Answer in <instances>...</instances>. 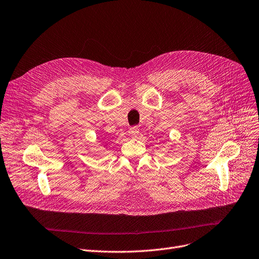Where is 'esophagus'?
Returning <instances> with one entry per match:
<instances>
[{"label": "esophagus", "instance_id": "1", "mask_svg": "<svg viewBox=\"0 0 259 259\" xmlns=\"http://www.w3.org/2000/svg\"><path fill=\"white\" fill-rule=\"evenodd\" d=\"M130 137L131 138H137L139 136V127L138 126H133L128 131Z\"/></svg>", "mask_w": 259, "mask_h": 259}]
</instances>
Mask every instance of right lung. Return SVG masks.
Segmentation results:
<instances>
[{"label":"right lung","mask_w":259,"mask_h":259,"mask_svg":"<svg viewBox=\"0 0 259 259\" xmlns=\"http://www.w3.org/2000/svg\"><path fill=\"white\" fill-rule=\"evenodd\" d=\"M105 147H106V144H105Z\"/></svg>","instance_id":"obj_1"}]
</instances>
